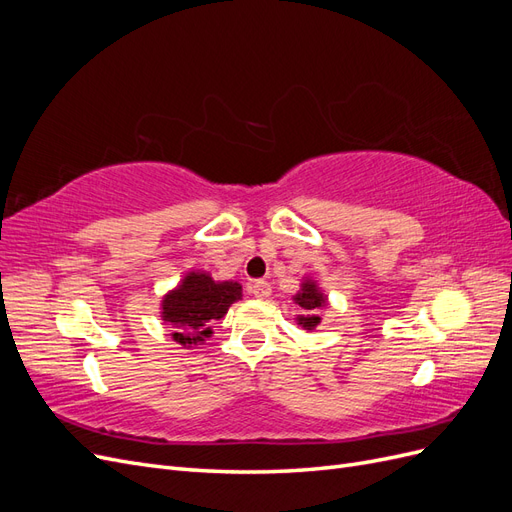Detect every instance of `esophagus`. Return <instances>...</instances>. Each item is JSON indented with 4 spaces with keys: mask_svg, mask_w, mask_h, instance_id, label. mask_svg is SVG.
Segmentation results:
<instances>
[{
    "mask_svg": "<svg viewBox=\"0 0 512 512\" xmlns=\"http://www.w3.org/2000/svg\"><path fill=\"white\" fill-rule=\"evenodd\" d=\"M250 290H252V294H254L256 299H267L269 294H271L269 282H262V280H256V282L250 286Z\"/></svg>",
    "mask_w": 512,
    "mask_h": 512,
    "instance_id": "1",
    "label": "esophagus"
}]
</instances>
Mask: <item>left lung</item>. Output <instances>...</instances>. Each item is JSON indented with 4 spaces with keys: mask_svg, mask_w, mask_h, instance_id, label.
Segmentation results:
<instances>
[{
    "mask_svg": "<svg viewBox=\"0 0 512 512\" xmlns=\"http://www.w3.org/2000/svg\"><path fill=\"white\" fill-rule=\"evenodd\" d=\"M294 301H297L299 307L305 312V316L299 318V324H303V329L312 331L316 324L320 322L318 312L324 307V303H327L322 297V292L316 288L314 282H305L301 292L297 294V297H294Z\"/></svg>",
    "mask_w": 512,
    "mask_h": 512,
    "instance_id": "8db88e82",
    "label": "left lung"
}]
</instances>
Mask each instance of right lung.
<instances>
[{
  "label": "right lung",
  "instance_id": "1",
  "mask_svg": "<svg viewBox=\"0 0 512 512\" xmlns=\"http://www.w3.org/2000/svg\"><path fill=\"white\" fill-rule=\"evenodd\" d=\"M241 297L237 282H213L207 273H190L162 301V318L173 329L175 342L196 344L211 335L209 322L224 318L232 301Z\"/></svg>",
  "mask_w": 512,
  "mask_h": 512
}]
</instances>
